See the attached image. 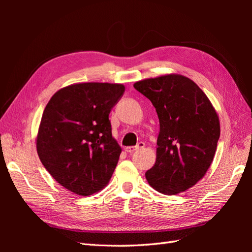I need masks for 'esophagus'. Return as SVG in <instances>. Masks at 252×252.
Returning <instances> with one entry per match:
<instances>
[{"label": "esophagus", "instance_id": "1", "mask_svg": "<svg viewBox=\"0 0 252 252\" xmlns=\"http://www.w3.org/2000/svg\"><path fill=\"white\" fill-rule=\"evenodd\" d=\"M144 146H145V144H144L143 142H140V143H138V145H136V146H129V147H126V148H125V151L128 152V154H132V152H134V151H136V150L144 148Z\"/></svg>", "mask_w": 252, "mask_h": 252}]
</instances>
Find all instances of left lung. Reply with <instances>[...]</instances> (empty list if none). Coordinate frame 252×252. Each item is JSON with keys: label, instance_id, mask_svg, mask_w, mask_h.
I'll use <instances>...</instances> for the list:
<instances>
[{"label": "left lung", "instance_id": "8db88e82", "mask_svg": "<svg viewBox=\"0 0 252 252\" xmlns=\"http://www.w3.org/2000/svg\"><path fill=\"white\" fill-rule=\"evenodd\" d=\"M157 110L159 133L156 163L145 177L157 191L174 195L204 178L216 155L220 120L208 96L182 74L135 82Z\"/></svg>", "mask_w": 252, "mask_h": 252}]
</instances>
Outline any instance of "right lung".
Listing matches in <instances>:
<instances>
[{
  "label": "right lung",
  "instance_id": "obj_1",
  "mask_svg": "<svg viewBox=\"0 0 252 252\" xmlns=\"http://www.w3.org/2000/svg\"><path fill=\"white\" fill-rule=\"evenodd\" d=\"M124 91L123 84H71L45 107L35 138L37 156L69 191L87 196L110 181L122 148L112 136L109 113Z\"/></svg>",
  "mask_w": 252,
  "mask_h": 252
}]
</instances>
